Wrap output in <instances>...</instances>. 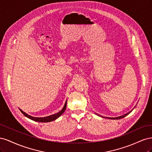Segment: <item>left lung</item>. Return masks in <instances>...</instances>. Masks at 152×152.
I'll use <instances>...</instances> for the list:
<instances>
[{"label": "left lung", "instance_id": "1", "mask_svg": "<svg viewBox=\"0 0 152 152\" xmlns=\"http://www.w3.org/2000/svg\"><path fill=\"white\" fill-rule=\"evenodd\" d=\"M134 108H135V107H134ZM133 109H134V108H133ZM132 109V110H133ZM132 110H131V111H130L129 112H128L127 113H126L125 115H122V116H120V117H107V118H110V119H113V120H115V119H116V120H117V119H121V118H124V117H125L126 115H127L128 114H129L131 112H132Z\"/></svg>", "mask_w": 152, "mask_h": 152}]
</instances>
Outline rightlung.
I'll return each instance as SVG.
<instances>
[{"instance_id":"right-lung-1","label":"right lung","mask_w":152,"mask_h":152,"mask_svg":"<svg viewBox=\"0 0 152 152\" xmlns=\"http://www.w3.org/2000/svg\"><path fill=\"white\" fill-rule=\"evenodd\" d=\"M66 103H67V100H66L65 105H64V107H63V109L61 110V111H59V112H58L56 114H54V115H52L45 117H31V116L29 115L26 114L23 111H22L21 109H20V111L21 112V113L23 114L25 116H26V117H28V118L31 119V120H32V121H36V122H52L53 121H55L56 119H57L58 117H59L63 113V112L65 111V109L66 108Z\"/></svg>"}]
</instances>
